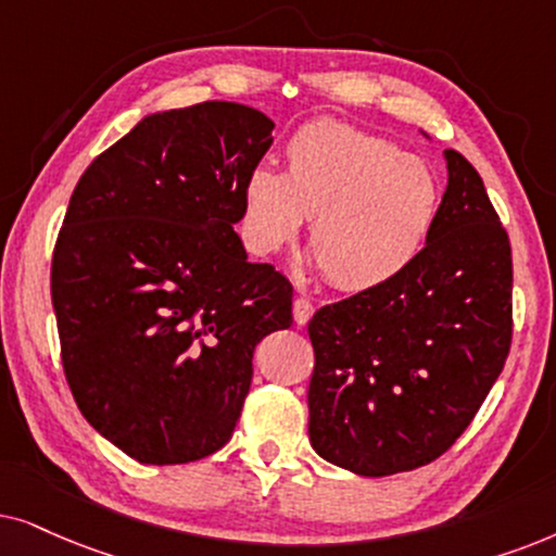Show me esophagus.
I'll return each instance as SVG.
<instances>
[{"mask_svg":"<svg viewBox=\"0 0 556 556\" xmlns=\"http://www.w3.org/2000/svg\"><path fill=\"white\" fill-rule=\"evenodd\" d=\"M292 313H294V323L307 325L309 317H313V313H315V305L307 298H298L292 305Z\"/></svg>","mask_w":556,"mask_h":556,"instance_id":"esophagus-1","label":"esophagus"}]
</instances>
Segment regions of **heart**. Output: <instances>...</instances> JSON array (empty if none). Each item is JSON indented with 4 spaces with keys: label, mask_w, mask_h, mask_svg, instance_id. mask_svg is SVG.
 Returning <instances> with one entry per match:
<instances>
[{
    "label": "heart",
    "mask_w": 556,
    "mask_h": 556,
    "mask_svg": "<svg viewBox=\"0 0 556 556\" xmlns=\"http://www.w3.org/2000/svg\"><path fill=\"white\" fill-rule=\"evenodd\" d=\"M440 177L417 154L345 122H313L285 144V173L258 165L243 182V231L262 256L279 254L309 218L323 277L371 290L414 264L438 226Z\"/></svg>",
    "instance_id": "obj_1"
}]
</instances>
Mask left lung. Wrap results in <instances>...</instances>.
<instances>
[{
  "label": "left lung",
  "instance_id": "1",
  "mask_svg": "<svg viewBox=\"0 0 556 556\" xmlns=\"http://www.w3.org/2000/svg\"><path fill=\"white\" fill-rule=\"evenodd\" d=\"M438 226L396 279L325 305L309 442L325 460L381 478L438 460L503 371L514 332V264L478 169L447 150Z\"/></svg>",
  "mask_w": 556,
  "mask_h": 556
}]
</instances>
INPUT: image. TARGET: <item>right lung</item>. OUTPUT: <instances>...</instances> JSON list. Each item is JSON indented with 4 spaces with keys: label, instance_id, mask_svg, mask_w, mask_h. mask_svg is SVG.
Returning a JSON list of instances; mask_svg holds the SVG:
<instances>
[{
    "label": "right lung",
    "instance_id": "obj_1",
    "mask_svg": "<svg viewBox=\"0 0 556 556\" xmlns=\"http://www.w3.org/2000/svg\"><path fill=\"white\" fill-rule=\"evenodd\" d=\"M274 122L231 101L144 116L96 157L58 233L61 358L96 432L147 465L231 440L254 348L292 325V285L233 231Z\"/></svg>",
    "mask_w": 556,
    "mask_h": 556
}]
</instances>
